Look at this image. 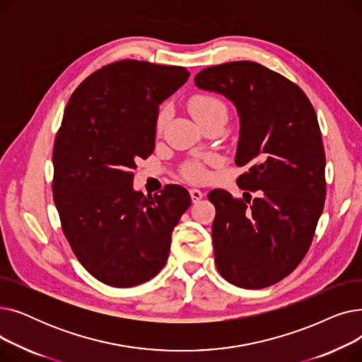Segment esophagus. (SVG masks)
<instances>
[{
	"instance_id": "esophagus-1",
	"label": "esophagus",
	"mask_w": 362,
	"mask_h": 362,
	"mask_svg": "<svg viewBox=\"0 0 362 362\" xmlns=\"http://www.w3.org/2000/svg\"><path fill=\"white\" fill-rule=\"evenodd\" d=\"M189 194H191L192 202H198L199 199H202V198H204V192H202V191H199V189H195V187H192L191 191H189Z\"/></svg>"
}]
</instances>
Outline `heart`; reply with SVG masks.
I'll use <instances>...</instances> for the list:
<instances>
[{
	"mask_svg": "<svg viewBox=\"0 0 362 362\" xmlns=\"http://www.w3.org/2000/svg\"><path fill=\"white\" fill-rule=\"evenodd\" d=\"M187 110L192 114V117L202 124L204 122L210 120L216 116H226V105L221 100H218L214 95L208 93H198L187 101ZM167 119V111L161 110L157 119V130L161 132ZM210 161V158H198L192 160L183 165V176L186 180L199 183L208 177L205 164Z\"/></svg>",
	"mask_w": 362,
	"mask_h": 362,
	"instance_id": "b5f03b06",
	"label": "heart"
}]
</instances>
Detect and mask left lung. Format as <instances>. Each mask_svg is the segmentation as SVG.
Listing matches in <instances>:
<instances>
[{"label":"left lung","mask_w":362,"mask_h":362,"mask_svg":"<svg viewBox=\"0 0 362 362\" xmlns=\"http://www.w3.org/2000/svg\"><path fill=\"white\" fill-rule=\"evenodd\" d=\"M195 85L233 101L240 119L235 198L214 189V258L235 286L262 289L291 274L307 255L326 199V154L317 114L296 83L254 62L211 66Z\"/></svg>","instance_id":"1"}]
</instances>
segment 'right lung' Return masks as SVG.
Instances as JSON below:
<instances>
[{"instance_id": "1", "label": "right lung", "mask_w": 362, "mask_h": 362, "mask_svg": "<svg viewBox=\"0 0 362 362\" xmlns=\"http://www.w3.org/2000/svg\"><path fill=\"white\" fill-rule=\"evenodd\" d=\"M189 74L180 66L114 62L88 76L64 110L52 151L54 202L73 254L108 286L156 277L191 206L179 185L154 197L132 187L135 161L156 146L158 105Z\"/></svg>"}]
</instances>
